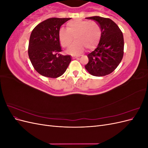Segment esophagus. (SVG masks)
Listing matches in <instances>:
<instances>
[{
    "label": "esophagus",
    "instance_id": "1",
    "mask_svg": "<svg viewBox=\"0 0 148 148\" xmlns=\"http://www.w3.org/2000/svg\"><path fill=\"white\" fill-rule=\"evenodd\" d=\"M73 59H78V56H73Z\"/></svg>",
    "mask_w": 148,
    "mask_h": 148
}]
</instances>
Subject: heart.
Returning <instances> with one entry per match:
<instances>
[{
	"instance_id": "1",
	"label": "heart",
	"mask_w": 148,
	"mask_h": 148,
	"mask_svg": "<svg viewBox=\"0 0 148 148\" xmlns=\"http://www.w3.org/2000/svg\"><path fill=\"white\" fill-rule=\"evenodd\" d=\"M66 29L61 28L59 38L61 45L68 47L75 38V42L68 49L69 53L78 55L82 53L84 47L92 50L99 43L101 36L99 25L95 21L73 20L66 23Z\"/></svg>"
}]
</instances>
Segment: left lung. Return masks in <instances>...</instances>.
Wrapping results in <instances>:
<instances>
[{
    "mask_svg": "<svg viewBox=\"0 0 148 148\" xmlns=\"http://www.w3.org/2000/svg\"><path fill=\"white\" fill-rule=\"evenodd\" d=\"M86 19L96 21L101 28V36L95 50L88 54L89 62L85 69L95 77L107 75L115 70L122 60L123 33L117 25L110 18L95 16Z\"/></svg>",
    "mask_w": 148,
    "mask_h": 148,
    "instance_id": "obj_1",
    "label": "left lung"
}]
</instances>
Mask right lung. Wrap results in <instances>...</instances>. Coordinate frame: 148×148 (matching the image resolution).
<instances>
[{
	"instance_id": "obj_1",
	"label": "right lung",
	"mask_w": 148,
	"mask_h": 148,
	"mask_svg": "<svg viewBox=\"0 0 148 148\" xmlns=\"http://www.w3.org/2000/svg\"><path fill=\"white\" fill-rule=\"evenodd\" d=\"M71 18H51L38 24L31 32L28 56L34 69L44 77L57 78L63 75L71 60L70 56L60 54V26Z\"/></svg>"
}]
</instances>
